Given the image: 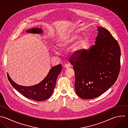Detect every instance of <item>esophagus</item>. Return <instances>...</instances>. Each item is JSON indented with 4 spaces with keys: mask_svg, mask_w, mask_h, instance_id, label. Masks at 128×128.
<instances>
[{
    "mask_svg": "<svg viewBox=\"0 0 128 128\" xmlns=\"http://www.w3.org/2000/svg\"><path fill=\"white\" fill-rule=\"evenodd\" d=\"M70 64H64V66L66 68H70Z\"/></svg>",
    "mask_w": 128,
    "mask_h": 128,
    "instance_id": "1",
    "label": "esophagus"
}]
</instances>
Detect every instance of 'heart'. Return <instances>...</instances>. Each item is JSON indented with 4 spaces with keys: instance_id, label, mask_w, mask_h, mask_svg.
Returning <instances> with one entry per match:
<instances>
[{
    "instance_id": "obj_1",
    "label": "heart",
    "mask_w": 128,
    "mask_h": 128,
    "mask_svg": "<svg viewBox=\"0 0 128 128\" xmlns=\"http://www.w3.org/2000/svg\"><path fill=\"white\" fill-rule=\"evenodd\" d=\"M82 34L78 32H73L62 36L58 42V46L62 48H66L77 42L82 36ZM89 40L87 36L81 38L76 44L74 52L78 54L82 50L86 49L88 44Z\"/></svg>"
}]
</instances>
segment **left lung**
<instances>
[{
    "label": "left lung",
    "mask_w": 128,
    "mask_h": 128,
    "mask_svg": "<svg viewBox=\"0 0 128 128\" xmlns=\"http://www.w3.org/2000/svg\"><path fill=\"white\" fill-rule=\"evenodd\" d=\"M95 45L69 59L75 73L76 94L83 99L99 96L116 82L118 76L120 50L118 42L106 29L98 27Z\"/></svg>",
    "instance_id": "1"
}]
</instances>
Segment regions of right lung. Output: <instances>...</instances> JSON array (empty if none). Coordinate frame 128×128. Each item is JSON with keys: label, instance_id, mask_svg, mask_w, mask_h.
<instances>
[{"label": "right lung", "instance_id": "right-lung-1", "mask_svg": "<svg viewBox=\"0 0 128 128\" xmlns=\"http://www.w3.org/2000/svg\"><path fill=\"white\" fill-rule=\"evenodd\" d=\"M28 33L40 34L42 29L34 28L26 31ZM62 70V66L60 64L52 67L46 77L39 84L30 86H24L14 82L8 74L9 82L14 88L22 94L28 98L36 101H42L50 98L54 88L58 75Z\"/></svg>", "mask_w": 128, "mask_h": 128}]
</instances>
